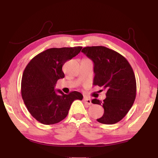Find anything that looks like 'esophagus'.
I'll list each match as a JSON object with an SVG mask.
<instances>
[{
  "label": "esophagus",
  "instance_id": "esophagus-1",
  "mask_svg": "<svg viewBox=\"0 0 158 158\" xmlns=\"http://www.w3.org/2000/svg\"><path fill=\"white\" fill-rule=\"evenodd\" d=\"M84 104H86L88 105H92V102H91V100H90V99H88V98H84Z\"/></svg>",
  "mask_w": 158,
  "mask_h": 158
}]
</instances>
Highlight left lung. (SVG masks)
Returning a JSON list of instances; mask_svg holds the SVG:
<instances>
[{
  "mask_svg": "<svg viewBox=\"0 0 158 158\" xmlns=\"http://www.w3.org/2000/svg\"><path fill=\"white\" fill-rule=\"evenodd\" d=\"M81 52L94 63L93 85L106 90L102 102L95 98L93 104L103 106L99 123L111 125L123 118L133 105L136 98L135 75L126 58L115 51L102 46L86 47Z\"/></svg>",
  "mask_w": 158,
  "mask_h": 158,
  "instance_id": "left-lung-1",
  "label": "left lung"
}]
</instances>
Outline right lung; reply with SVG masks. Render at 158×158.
<instances>
[{"instance_id": "add662e5", "label": "right lung", "mask_w": 158, "mask_h": 158, "mask_svg": "<svg viewBox=\"0 0 158 158\" xmlns=\"http://www.w3.org/2000/svg\"><path fill=\"white\" fill-rule=\"evenodd\" d=\"M81 49L51 48L35 56L26 65L21 79V96L32 116L41 123L53 125L63 121L72 103L83 99L79 92L67 95L60 90H54L58 80L65 77L63 65Z\"/></svg>"}]
</instances>
